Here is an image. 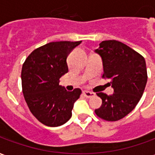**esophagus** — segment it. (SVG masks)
I'll return each mask as SVG.
<instances>
[{
  "instance_id": "34e87169",
  "label": "esophagus",
  "mask_w": 155,
  "mask_h": 155,
  "mask_svg": "<svg viewBox=\"0 0 155 155\" xmlns=\"http://www.w3.org/2000/svg\"><path fill=\"white\" fill-rule=\"evenodd\" d=\"M83 94H84V95L86 98L93 97V96H94V95H95V94H94V92H91V91H83Z\"/></svg>"
}]
</instances>
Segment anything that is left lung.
<instances>
[{"mask_svg": "<svg viewBox=\"0 0 155 155\" xmlns=\"http://www.w3.org/2000/svg\"><path fill=\"white\" fill-rule=\"evenodd\" d=\"M95 52L103 61L102 78L110 79L114 93H96L102 104L94 112L102 120L117 121L130 114L143 95L148 79L145 61L137 51L115 40L102 41Z\"/></svg>", "mask_w": 155, "mask_h": 155, "instance_id": "obj_1", "label": "left lung"}]
</instances>
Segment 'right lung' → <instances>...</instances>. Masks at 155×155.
<instances>
[{"label":"right lung","instance_id":"1","mask_svg":"<svg viewBox=\"0 0 155 155\" xmlns=\"http://www.w3.org/2000/svg\"><path fill=\"white\" fill-rule=\"evenodd\" d=\"M81 41L50 42L35 49L22 65V92L29 110L45 125L60 126L72 115L81 89L67 91L59 85L67 73L68 54Z\"/></svg>","mask_w":155,"mask_h":155}]
</instances>
